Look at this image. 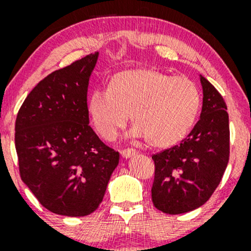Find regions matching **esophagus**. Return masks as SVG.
<instances>
[{"instance_id":"esophagus-1","label":"esophagus","mask_w":251,"mask_h":251,"mask_svg":"<svg viewBox=\"0 0 251 251\" xmlns=\"http://www.w3.org/2000/svg\"><path fill=\"white\" fill-rule=\"evenodd\" d=\"M135 154H137V151L133 149H126L122 151L123 158H125V159H127V158H129V157H133V155H135Z\"/></svg>"}]
</instances>
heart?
<instances>
[{"label": "heart", "mask_w": 251, "mask_h": 251, "mask_svg": "<svg viewBox=\"0 0 251 251\" xmlns=\"http://www.w3.org/2000/svg\"><path fill=\"white\" fill-rule=\"evenodd\" d=\"M201 94L185 76H171L151 68L124 71L111 77L107 89L89 94L87 114L102 139L112 142L127 123L129 137L146 138L153 148L166 149L188 135L200 113Z\"/></svg>", "instance_id": "heart-1"}]
</instances>
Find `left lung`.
Returning <instances> with one entry per match:
<instances>
[{
	"instance_id": "8db88e82",
	"label": "left lung",
	"mask_w": 251,
	"mask_h": 251,
	"mask_svg": "<svg viewBox=\"0 0 251 251\" xmlns=\"http://www.w3.org/2000/svg\"><path fill=\"white\" fill-rule=\"evenodd\" d=\"M200 120L179 145L152 155V201L160 211L179 215L200 208L216 188L229 162V116L223 98L203 75Z\"/></svg>"
}]
</instances>
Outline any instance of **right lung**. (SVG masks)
<instances>
[{"label": "right lung", "instance_id": "add662e5", "mask_svg": "<svg viewBox=\"0 0 251 251\" xmlns=\"http://www.w3.org/2000/svg\"><path fill=\"white\" fill-rule=\"evenodd\" d=\"M99 51L53 72L17 113L15 148L21 179L46 209L67 217L96 211L119 153L88 125L87 89Z\"/></svg>", "mask_w": 251, "mask_h": 251}]
</instances>
